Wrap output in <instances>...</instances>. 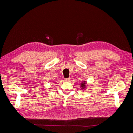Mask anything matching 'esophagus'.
Segmentation results:
<instances>
[{"label": "esophagus", "instance_id": "esophagus-1", "mask_svg": "<svg viewBox=\"0 0 133 133\" xmlns=\"http://www.w3.org/2000/svg\"><path fill=\"white\" fill-rule=\"evenodd\" d=\"M65 80H66V81H67V82H69V81H70V78H66V79H65Z\"/></svg>", "mask_w": 133, "mask_h": 133}]
</instances>
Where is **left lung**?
<instances>
[{
  "label": "left lung",
  "mask_w": 133,
  "mask_h": 133,
  "mask_svg": "<svg viewBox=\"0 0 133 133\" xmlns=\"http://www.w3.org/2000/svg\"><path fill=\"white\" fill-rule=\"evenodd\" d=\"M86 82H84H84H83L82 84H81V85H80V87H81V88H82V89H84V88H85V87H86Z\"/></svg>",
  "instance_id": "obj_1"
}]
</instances>
